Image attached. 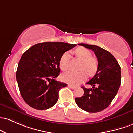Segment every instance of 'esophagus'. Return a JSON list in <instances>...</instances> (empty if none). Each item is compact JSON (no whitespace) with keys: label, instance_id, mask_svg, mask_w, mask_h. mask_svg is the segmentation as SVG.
I'll list each match as a JSON object with an SVG mask.
<instances>
[{"label":"esophagus","instance_id":"34e87169","mask_svg":"<svg viewBox=\"0 0 133 133\" xmlns=\"http://www.w3.org/2000/svg\"><path fill=\"white\" fill-rule=\"evenodd\" d=\"M68 87L70 88V89H76L75 87H74V86H73V85H70V84L68 85Z\"/></svg>","mask_w":133,"mask_h":133}]
</instances>
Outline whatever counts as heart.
I'll return each mask as SVG.
<instances>
[{"label": "heart", "mask_w": 133, "mask_h": 133, "mask_svg": "<svg viewBox=\"0 0 133 133\" xmlns=\"http://www.w3.org/2000/svg\"><path fill=\"white\" fill-rule=\"evenodd\" d=\"M74 54L77 58L82 61L79 66L78 72L68 71L62 75V80L64 82L77 85L87 78V74L89 76H93L96 73L98 68L97 59L92 56V53L89 50L83 47H79L74 51ZM70 54L69 52L64 53L59 59V67L62 71L68 70Z\"/></svg>", "instance_id": "b5f03b06"}]
</instances>
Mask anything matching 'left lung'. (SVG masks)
<instances>
[{
	"label": "left lung",
	"mask_w": 133,
	"mask_h": 133,
	"mask_svg": "<svg viewBox=\"0 0 133 133\" xmlns=\"http://www.w3.org/2000/svg\"><path fill=\"white\" fill-rule=\"evenodd\" d=\"M92 50L98 59L96 74L87 84L91 89L82 87L84 94L81 97L75 98V102L82 109L88 112H99L111 104L119 89L121 80V67L110 52L95 45L80 43Z\"/></svg>",
	"instance_id": "left-lung-1"
}]
</instances>
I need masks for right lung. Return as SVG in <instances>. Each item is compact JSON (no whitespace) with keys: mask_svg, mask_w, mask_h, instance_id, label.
<instances>
[{"mask_svg":"<svg viewBox=\"0 0 133 133\" xmlns=\"http://www.w3.org/2000/svg\"><path fill=\"white\" fill-rule=\"evenodd\" d=\"M77 44L44 42L32 46L23 53L16 71L21 95L29 106L45 110L58 100L59 91L67 84L56 81L60 73L63 54Z\"/></svg>","mask_w":133,"mask_h":133,"instance_id":"right-lung-1","label":"right lung"}]
</instances>
